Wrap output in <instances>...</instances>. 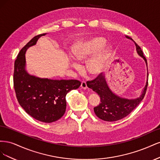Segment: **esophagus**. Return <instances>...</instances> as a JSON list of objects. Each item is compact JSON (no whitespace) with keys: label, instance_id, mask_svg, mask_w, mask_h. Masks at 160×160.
Here are the masks:
<instances>
[{"label":"esophagus","instance_id":"obj_1","mask_svg":"<svg viewBox=\"0 0 160 160\" xmlns=\"http://www.w3.org/2000/svg\"><path fill=\"white\" fill-rule=\"evenodd\" d=\"M81 87L82 89H86L87 88H88V85H87V83L85 81H82L81 82Z\"/></svg>","mask_w":160,"mask_h":160}]
</instances>
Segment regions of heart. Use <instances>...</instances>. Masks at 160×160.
Wrapping results in <instances>:
<instances>
[{
    "mask_svg": "<svg viewBox=\"0 0 160 160\" xmlns=\"http://www.w3.org/2000/svg\"><path fill=\"white\" fill-rule=\"evenodd\" d=\"M106 40L101 37H95L91 39L79 42L72 48V53L75 59L85 61L89 57L100 51L105 45ZM112 52L111 46H108L103 50L94 55L87 62V69L90 74L98 75L104 71L106 64ZM72 66L75 68L78 64L73 62Z\"/></svg>",
    "mask_w": 160,
    "mask_h": 160,
    "instance_id": "heart-1",
    "label": "heart"
}]
</instances>
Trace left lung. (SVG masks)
Instances as JSON below:
<instances>
[{
	"mask_svg": "<svg viewBox=\"0 0 160 160\" xmlns=\"http://www.w3.org/2000/svg\"><path fill=\"white\" fill-rule=\"evenodd\" d=\"M125 37L133 41L131 37L128 36ZM134 42L136 46V50L138 55L143 58L147 64L146 58L143 55L141 48L136 42ZM87 85L89 88L93 89V91H95L100 97V103L97 107L94 108L95 115L99 119L106 121V122H115V121L122 119L128 116L144 98L148 85V81L142 93L139 96V98L135 99L122 98L114 94L110 90L106 83L105 76L101 75V73L95 79L88 81Z\"/></svg>",
	"mask_w": 160,
	"mask_h": 160,
	"instance_id": "obj_1",
	"label": "left lung"
}]
</instances>
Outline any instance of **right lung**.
Wrapping results in <instances>:
<instances>
[{
  "mask_svg": "<svg viewBox=\"0 0 160 160\" xmlns=\"http://www.w3.org/2000/svg\"><path fill=\"white\" fill-rule=\"evenodd\" d=\"M46 34L34 37L19 52L14 61L13 83L17 100L24 110L38 121L51 123L62 117L66 110V95L79 88L81 82L74 79H41L27 72V49Z\"/></svg>",
  "mask_w": 160,
  "mask_h": 160,
  "instance_id": "right-lung-1",
  "label": "right lung"
}]
</instances>
